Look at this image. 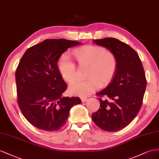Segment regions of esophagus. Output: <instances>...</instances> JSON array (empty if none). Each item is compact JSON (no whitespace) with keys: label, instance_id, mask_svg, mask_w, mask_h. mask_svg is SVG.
<instances>
[{"label":"esophagus","instance_id":"esophagus-1","mask_svg":"<svg viewBox=\"0 0 159 159\" xmlns=\"http://www.w3.org/2000/svg\"><path fill=\"white\" fill-rule=\"evenodd\" d=\"M87 100H88V98L87 97H82V98H81V101H82L83 102H87Z\"/></svg>","mask_w":159,"mask_h":159}]
</instances>
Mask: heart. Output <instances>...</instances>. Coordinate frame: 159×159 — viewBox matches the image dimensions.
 Returning <instances> with one entry per match:
<instances>
[{"instance_id":"b5f03b06","label":"heart","mask_w":159,"mask_h":159,"mask_svg":"<svg viewBox=\"0 0 159 159\" xmlns=\"http://www.w3.org/2000/svg\"><path fill=\"white\" fill-rule=\"evenodd\" d=\"M73 54L80 66L88 65L87 80H77L69 85L72 95L86 97L92 94L103 84L109 83L116 70L117 58L115 54L102 47L87 45L75 49ZM58 68L62 78L71 83L76 78V67L67 53L62 54L58 61Z\"/></svg>"}]
</instances>
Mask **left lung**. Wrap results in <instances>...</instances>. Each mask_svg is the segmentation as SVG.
I'll return each instance as SVG.
<instances>
[{
    "instance_id": "8db88e82",
    "label": "left lung",
    "mask_w": 159,
    "mask_h": 159,
    "mask_svg": "<svg viewBox=\"0 0 159 159\" xmlns=\"http://www.w3.org/2000/svg\"><path fill=\"white\" fill-rule=\"evenodd\" d=\"M115 54L116 70L111 83L98 95H106L111 100H100L99 109L92 119L100 129L116 132L129 125L142 106L147 80L140 58L133 48L115 38L94 40Z\"/></svg>"
}]
</instances>
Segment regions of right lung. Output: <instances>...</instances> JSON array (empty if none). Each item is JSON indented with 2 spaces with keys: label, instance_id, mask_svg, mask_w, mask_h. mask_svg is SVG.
<instances>
[{
  "label": "right lung",
  "instance_id": "add662e5",
  "mask_svg": "<svg viewBox=\"0 0 159 159\" xmlns=\"http://www.w3.org/2000/svg\"><path fill=\"white\" fill-rule=\"evenodd\" d=\"M82 44L63 39H47L29 48L15 74L18 104L30 123L46 131H57L66 123L79 97L62 96L66 89L57 62L66 50Z\"/></svg>",
  "mask_w": 159,
  "mask_h": 159
}]
</instances>
